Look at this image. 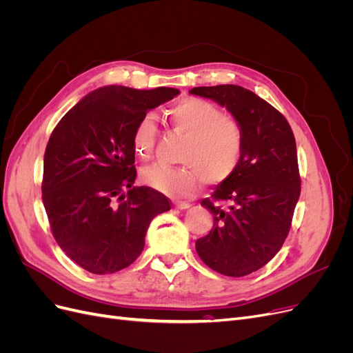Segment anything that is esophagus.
Instances as JSON below:
<instances>
[{"label":"esophagus","mask_w":353,"mask_h":353,"mask_svg":"<svg viewBox=\"0 0 353 353\" xmlns=\"http://www.w3.org/2000/svg\"><path fill=\"white\" fill-rule=\"evenodd\" d=\"M174 206L176 208V209H188L191 205L188 201H181V200H176V201H174Z\"/></svg>","instance_id":"obj_1"}]
</instances>
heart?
Segmentation results:
<instances>
[{"label":"heart","instance_id":"heart-1","mask_svg":"<svg viewBox=\"0 0 353 353\" xmlns=\"http://www.w3.org/2000/svg\"><path fill=\"white\" fill-rule=\"evenodd\" d=\"M168 116L174 128L185 135L179 162L183 166L150 165L141 170V181L159 193L181 199L193 194L210 179L222 183L240 165L244 152V134L239 121L222 114L213 103L187 97L170 105ZM157 135L152 113L137 122L132 132V147L138 157L152 153Z\"/></svg>","mask_w":353,"mask_h":353}]
</instances>
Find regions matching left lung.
<instances>
[{
	"label": "left lung",
	"instance_id": "1",
	"mask_svg": "<svg viewBox=\"0 0 353 353\" xmlns=\"http://www.w3.org/2000/svg\"><path fill=\"white\" fill-rule=\"evenodd\" d=\"M190 94L216 101L244 134L240 165L201 205L213 228L196 241L200 259L227 276H244L279 253L301 196L296 140L285 117L239 85L196 87Z\"/></svg>",
	"mask_w": 353,
	"mask_h": 353
}]
</instances>
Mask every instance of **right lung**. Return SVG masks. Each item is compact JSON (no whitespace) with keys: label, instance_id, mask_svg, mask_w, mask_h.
I'll list each match as a JSON object with an SVG mask.
<instances>
[{"label":"right lung","instance_id":"obj_1","mask_svg":"<svg viewBox=\"0 0 353 353\" xmlns=\"http://www.w3.org/2000/svg\"><path fill=\"white\" fill-rule=\"evenodd\" d=\"M178 94L166 87H101L73 105L52 131L42 201L60 249L88 272L130 266L144 249L153 218L170 209L162 193L134 187L132 132L148 110Z\"/></svg>","mask_w":353,"mask_h":353}]
</instances>
